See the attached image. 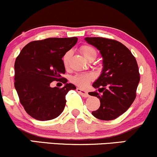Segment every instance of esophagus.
<instances>
[{"label":"esophagus","instance_id":"1","mask_svg":"<svg viewBox=\"0 0 157 157\" xmlns=\"http://www.w3.org/2000/svg\"><path fill=\"white\" fill-rule=\"evenodd\" d=\"M76 91L79 93V94L82 95L83 97L86 98V97H88V96H89V94H88V93L87 92V91L83 90H82L81 88H78V87L76 88Z\"/></svg>","mask_w":157,"mask_h":157}]
</instances>
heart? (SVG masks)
Masks as SVG:
<instances>
[{"mask_svg":"<svg viewBox=\"0 0 157 157\" xmlns=\"http://www.w3.org/2000/svg\"><path fill=\"white\" fill-rule=\"evenodd\" d=\"M81 52L84 56V57L88 60H90L93 58L96 59L97 56V52L94 48L89 45H84L81 47ZM72 52L67 51L63 56V64L65 67L69 66V62L70 57H71ZM94 78V75L92 73H78L73 75L71 77V82L75 85L80 87H86L89 84L91 81Z\"/></svg>","mask_w":157,"mask_h":157,"instance_id":"1","label":"heart"}]
</instances>
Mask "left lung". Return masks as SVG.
Masks as SVG:
<instances>
[{"instance_id": "1", "label": "left lung", "mask_w": 157, "mask_h": 157, "mask_svg": "<svg viewBox=\"0 0 157 157\" xmlns=\"http://www.w3.org/2000/svg\"><path fill=\"white\" fill-rule=\"evenodd\" d=\"M85 40L96 47L103 57L102 73L93 84L102 93H89L100 100V107L92 114L101 120H113L124 113L136 96L140 80L136 60L118 40L102 37H87Z\"/></svg>"}]
</instances>
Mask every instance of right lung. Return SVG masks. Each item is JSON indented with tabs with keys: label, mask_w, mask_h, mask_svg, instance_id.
<instances>
[{
	"label": "right lung",
	"mask_w": 157,
	"mask_h": 157,
	"mask_svg": "<svg viewBox=\"0 0 157 157\" xmlns=\"http://www.w3.org/2000/svg\"><path fill=\"white\" fill-rule=\"evenodd\" d=\"M78 41L76 37L49 38L27 44L15 62V87L19 101L30 117L39 121L58 117L64 110L66 95L75 90L61 76L65 73L62 58ZM56 80L64 87L51 88Z\"/></svg>",
	"instance_id": "add662e5"
}]
</instances>
